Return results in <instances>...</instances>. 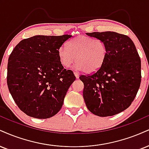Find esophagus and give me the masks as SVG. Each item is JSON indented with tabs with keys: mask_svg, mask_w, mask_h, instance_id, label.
<instances>
[{
	"mask_svg": "<svg viewBox=\"0 0 149 149\" xmlns=\"http://www.w3.org/2000/svg\"><path fill=\"white\" fill-rule=\"evenodd\" d=\"M74 74H75V76H76V78H79V73H78V72H77V71H75V72H74Z\"/></svg>",
	"mask_w": 149,
	"mask_h": 149,
	"instance_id": "obj_1",
	"label": "esophagus"
}]
</instances>
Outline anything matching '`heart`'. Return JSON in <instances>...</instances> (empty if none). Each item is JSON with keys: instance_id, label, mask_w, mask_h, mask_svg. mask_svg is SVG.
Segmentation results:
<instances>
[{"instance_id": "obj_1", "label": "heart", "mask_w": 149, "mask_h": 149, "mask_svg": "<svg viewBox=\"0 0 149 149\" xmlns=\"http://www.w3.org/2000/svg\"><path fill=\"white\" fill-rule=\"evenodd\" d=\"M67 48H59L60 63L69 68L76 60L75 69L87 73L97 71L107 57V48L103 41L89 36L80 35L67 43Z\"/></svg>"}]
</instances>
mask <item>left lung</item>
<instances>
[{"label":"left lung","instance_id":"8db88e82","mask_svg":"<svg viewBox=\"0 0 149 149\" xmlns=\"http://www.w3.org/2000/svg\"><path fill=\"white\" fill-rule=\"evenodd\" d=\"M88 36L106 44L107 57L92 74L79 77L84 83L86 106L98 116L119 114L131 105L141 83V60L128 36L115 32H94Z\"/></svg>","mask_w":149,"mask_h":149}]
</instances>
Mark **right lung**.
Instances as JSON below:
<instances>
[{
  "mask_svg": "<svg viewBox=\"0 0 149 149\" xmlns=\"http://www.w3.org/2000/svg\"><path fill=\"white\" fill-rule=\"evenodd\" d=\"M72 35H36L21 40L8 59L7 82L14 102L27 115L48 119L62 108L76 76L59 60V48Z\"/></svg>",
  "mask_w": 149,
  "mask_h": 149,
  "instance_id": "obj_1",
  "label": "right lung"
}]
</instances>
